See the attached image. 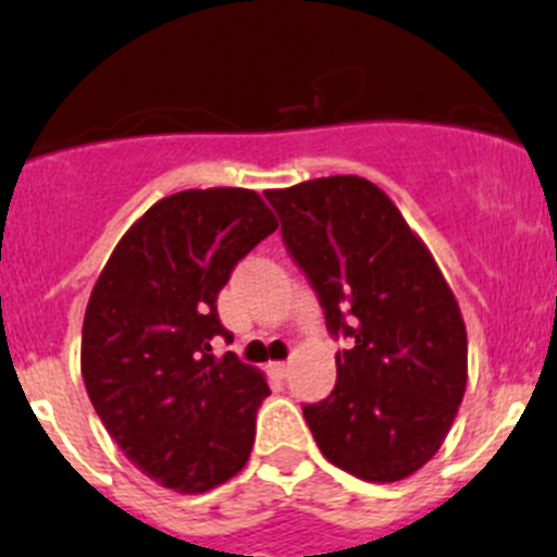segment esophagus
Listing matches in <instances>:
<instances>
[{"label":"esophagus","mask_w":557,"mask_h":557,"mask_svg":"<svg viewBox=\"0 0 557 557\" xmlns=\"http://www.w3.org/2000/svg\"><path fill=\"white\" fill-rule=\"evenodd\" d=\"M269 370H272V375L274 377H280V381H283L285 375H288V361H272V364H269Z\"/></svg>","instance_id":"1"}]
</instances>
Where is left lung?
I'll use <instances>...</instances> for the list:
<instances>
[{
    "instance_id": "left-lung-1",
    "label": "left lung",
    "mask_w": 557,
    "mask_h": 557,
    "mask_svg": "<svg viewBox=\"0 0 557 557\" xmlns=\"http://www.w3.org/2000/svg\"><path fill=\"white\" fill-rule=\"evenodd\" d=\"M290 258L334 337L337 383L305 405L318 449L364 482H399L433 460L468 383L455 294L386 193L361 176L267 190Z\"/></svg>"
}]
</instances>
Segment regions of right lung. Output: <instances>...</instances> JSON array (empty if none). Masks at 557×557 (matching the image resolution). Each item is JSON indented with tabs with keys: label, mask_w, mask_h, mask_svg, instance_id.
I'll return each instance as SVG.
<instances>
[{
	"label": "right lung",
	"mask_w": 557,
	"mask_h": 557,
	"mask_svg": "<svg viewBox=\"0 0 557 557\" xmlns=\"http://www.w3.org/2000/svg\"><path fill=\"white\" fill-rule=\"evenodd\" d=\"M277 231L245 187L182 190L144 214L108 258L81 332V375L129 462L182 495L225 484L250 460L267 377L236 354L218 296L236 263Z\"/></svg>",
	"instance_id": "right-lung-1"
}]
</instances>
